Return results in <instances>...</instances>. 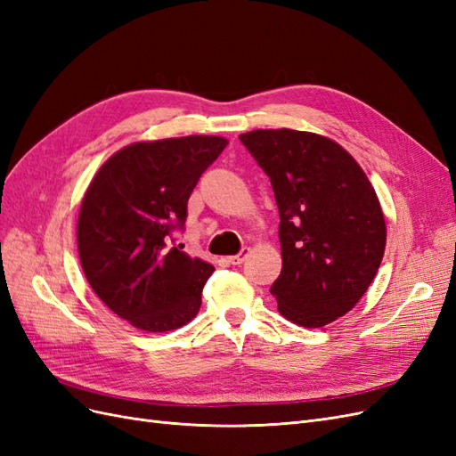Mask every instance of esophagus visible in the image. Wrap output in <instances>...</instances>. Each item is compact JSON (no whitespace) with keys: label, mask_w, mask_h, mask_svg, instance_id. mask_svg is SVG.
Returning <instances> with one entry per match:
<instances>
[{"label":"esophagus","mask_w":456,"mask_h":456,"mask_svg":"<svg viewBox=\"0 0 456 456\" xmlns=\"http://www.w3.org/2000/svg\"><path fill=\"white\" fill-rule=\"evenodd\" d=\"M247 253H249V249H247V247H243V249H241L238 255L230 256V258H228V262H230V265H233V266H238V265H241V262L245 260Z\"/></svg>","instance_id":"1"}]
</instances>
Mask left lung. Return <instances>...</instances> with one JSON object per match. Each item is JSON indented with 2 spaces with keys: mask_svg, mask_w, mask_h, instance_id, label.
Here are the masks:
<instances>
[{
  "mask_svg": "<svg viewBox=\"0 0 456 456\" xmlns=\"http://www.w3.org/2000/svg\"><path fill=\"white\" fill-rule=\"evenodd\" d=\"M240 141L268 175L280 209L283 266L270 287L280 314L310 329L335 322L365 295L384 256L375 188L322 134L258 129Z\"/></svg>",
  "mask_w": 456,
  "mask_h": 456,
  "instance_id": "obj_1",
  "label": "left lung"
}]
</instances>
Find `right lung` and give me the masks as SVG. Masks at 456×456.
I'll return each mask as SVG.
<instances>
[{
  "mask_svg": "<svg viewBox=\"0 0 456 456\" xmlns=\"http://www.w3.org/2000/svg\"><path fill=\"white\" fill-rule=\"evenodd\" d=\"M223 136L134 142L89 184L77 220L81 268L104 305L148 333L194 320L215 268L176 245L188 200L220 156Z\"/></svg>",
  "mask_w": 456,
  "mask_h": 456,
  "instance_id": "1",
  "label": "right lung"
}]
</instances>
